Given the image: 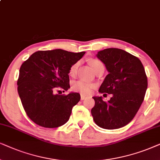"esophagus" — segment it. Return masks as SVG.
I'll return each mask as SVG.
<instances>
[{
    "mask_svg": "<svg viewBox=\"0 0 160 160\" xmlns=\"http://www.w3.org/2000/svg\"><path fill=\"white\" fill-rule=\"evenodd\" d=\"M86 98V97L84 95H81V97H80V99H81V100H84Z\"/></svg>",
    "mask_w": 160,
    "mask_h": 160,
    "instance_id": "1",
    "label": "esophagus"
}]
</instances>
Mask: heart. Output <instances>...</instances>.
Returning a JSON list of instances; mask_svg holds the SVG:
<instances>
[{"instance_id":"b5f03b06","label":"heart","mask_w":160,"mask_h":160,"mask_svg":"<svg viewBox=\"0 0 160 160\" xmlns=\"http://www.w3.org/2000/svg\"><path fill=\"white\" fill-rule=\"evenodd\" d=\"M89 64L92 68L93 71H94L96 68L97 67H99L100 65H102V63L98 59H90L88 61ZM79 66V62H76L74 63L73 65L70 67L69 69V74L70 75H74L76 74L77 70H78ZM94 86L93 84L90 83V82H85L83 80H78V81H75L72 85V89L74 91H78V92H80L82 94H85V95H88L91 93V91Z\"/></svg>"}]
</instances>
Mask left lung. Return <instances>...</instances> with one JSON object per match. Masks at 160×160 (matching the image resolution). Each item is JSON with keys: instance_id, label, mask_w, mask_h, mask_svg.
<instances>
[{"instance_id": "8db88e82", "label": "left lung", "mask_w": 160, "mask_h": 160, "mask_svg": "<svg viewBox=\"0 0 160 160\" xmlns=\"http://www.w3.org/2000/svg\"><path fill=\"white\" fill-rule=\"evenodd\" d=\"M97 56L109 72L99 92L112 97L108 102L93 97L91 115L102 128L119 129L132 120L143 102L148 86L146 72L139 58L121 49H105Z\"/></svg>"}]
</instances>
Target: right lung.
Returning a JSON list of instances; mask_svg holds the SVG:
<instances>
[{
    "mask_svg": "<svg viewBox=\"0 0 160 160\" xmlns=\"http://www.w3.org/2000/svg\"><path fill=\"white\" fill-rule=\"evenodd\" d=\"M85 52H72L56 49L37 51L22 63L18 91L27 116L39 126L56 128L69 121L72 108L80 95L55 94V88H70L69 69Z\"/></svg>",
    "mask_w": 160,
    "mask_h": 160,
    "instance_id": "1",
    "label": "right lung"
}]
</instances>
